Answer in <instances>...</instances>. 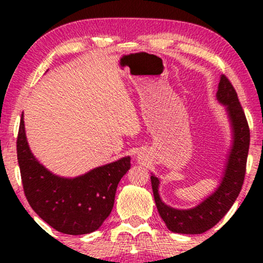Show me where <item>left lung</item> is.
Here are the masks:
<instances>
[{"label": "left lung", "instance_id": "obj_1", "mask_svg": "<svg viewBox=\"0 0 263 263\" xmlns=\"http://www.w3.org/2000/svg\"><path fill=\"white\" fill-rule=\"evenodd\" d=\"M217 98L226 106L233 130V143L229 154L228 164L218 189L190 210H176L160 200L158 186L159 179L151 176L154 201L161 219L172 232L184 235H200L217 225L232 207L242 189L247 170L249 152L250 130L246 114L240 105L235 87L225 75H221L218 86Z\"/></svg>", "mask_w": 263, "mask_h": 263}]
</instances>
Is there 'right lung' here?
Returning <instances> with one entry per match:
<instances>
[{
	"mask_svg": "<svg viewBox=\"0 0 263 263\" xmlns=\"http://www.w3.org/2000/svg\"><path fill=\"white\" fill-rule=\"evenodd\" d=\"M16 153L24 193L32 210L57 231L74 236L91 233L102 226L112 211L118 183L130 168V158L124 157L79 177H59L32 154L23 115Z\"/></svg>",
	"mask_w": 263,
	"mask_h": 263,
	"instance_id": "add662e5",
	"label": "right lung"
}]
</instances>
